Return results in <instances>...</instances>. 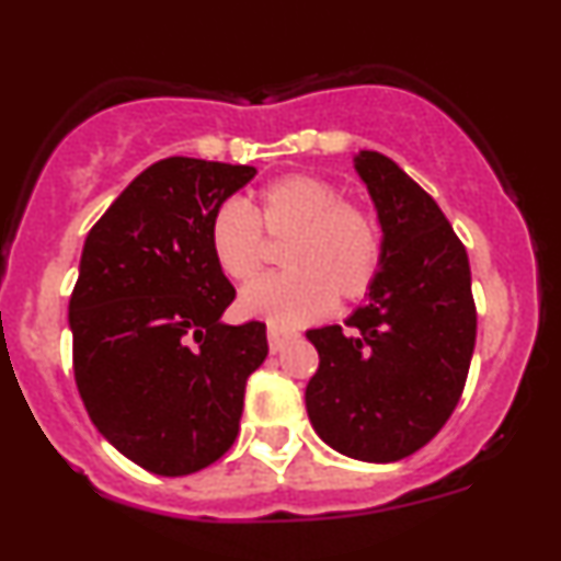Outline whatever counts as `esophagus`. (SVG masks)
Here are the masks:
<instances>
[{"label":"esophagus","mask_w":561,"mask_h":561,"mask_svg":"<svg viewBox=\"0 0 561 561\" xmlns=\"http://www.w3.org/2000/svg\"><path fill=\"white\" fill-rule=\"evenodd\" d=\"M293 340H295V332L279 330V327H268V347H272V353L285 351V345L293 343Z\"/></svg>","instance_id":"34e87169"}]
</instances>
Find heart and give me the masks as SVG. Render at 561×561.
<instances>
[{
	"mask_svg": "<svg viewBox=\"0 0 561 561\" xmlns=\"http://www.w3.org/2000/svg\"><path fill=\"white\" fill-rule=\"evenodd\" d=\"M266 240L285 242L279 261L287 272L244 289L240 311L272 327L308 324L334 300H362L382 268L377 216L319 173H287L263 186L255 210L227 199L210 218V253L231 282L244 285L263 272Z\"/></svg>",
	"mask_w": 561,
	"mask_h": 561,
	"instance_id": "heart-1",
	"label": "heart"
}]
</instances>
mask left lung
I'll return each instance as SVG.
<instances>
[{"mask_svg": "<svg viewBox=\"0 0 561 561\" xmlns=\"http://www.w3.org/2000/svg\"><path fill=\"white\" fill-rule=\"evenodd\" d=\"M356 171L385 231L382 268L345 327L308 332L319 369L306 405L321 440L385 465L427 446L454 414L478 308L467 248L435 199L379 152H358Z\"/></svg>", "mask_w": 561, "mask_h": 561, "instance_id": "1", "label": "left lung"}]
</instances>
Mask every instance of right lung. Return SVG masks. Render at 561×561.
<instances>
[{
	"instance_id": "right-lung-1",
	"label": "right lung",
	"mask_w": 561,
	"mask_h": 561,
	"mask_svg": "<svg viewBox=\"0 0 561 561\" xmlns=\"http://www.w3.org/2000/svg\"><path fill=\"white\" fill-rule=\"evenodd\" d=\"M253 165L173 156L141 171L87 234L70 295L73 375L94 427L126 459L182 478L240 433L266 324H221L234 287L210 253V218Z\"/></svg>"
}]
</instances>
